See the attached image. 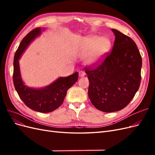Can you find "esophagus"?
Instances as JSON below:
<instances>
[{"instance_id":"esophagus-1","label":"esophagus","mask_w":155,"mask_h":155,"mask_svg":"<svg viewBox=\"0 0 155 155\" xmlns=\"http://www.w3.org/2000/svg\"><path fill=\"white\" fill-rule=\"evenodd\" d=\"M85 73L83 72V71H80L79 72V77H83V76H85Z\"/></svg>"}]
</instances>
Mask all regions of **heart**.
<instances>
[{"label": "heart", "mask_w": 155, "mask_h": 155, "mask_svg": "<svg viewBox=\"0 0 155 155\" xmlns=\"http://www.w3.org/2000/svg\"><path fill=\"white\" fill-rule=\"evenodd\" d=\"M110 47V41L106 37L97 35H88L81 37L76 44L78 55H87L85 62L88 65H95L100 63L105 57Z\"/></svg>", "instance_id": "heart-1"}]
</instances>
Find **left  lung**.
<instances>
[{"label":"left lung","instance_id":"8db88e82","mask_svg":"<svg viewBox=\"0 0 155 155\" xmlns=\"http://www.w3.org/2000/svg\"><path fill=\"white\" fill-rule=\"evenodd\" d=\"M112 51L97 66L85 67L89 81L88 94L92 105L105 112L120 110L138 91L141 81L142 57L134 41L112 29Z\"/></svg>","mask_w":155,"mask_h":155}]
</instances>
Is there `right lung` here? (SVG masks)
Here are the masks:
<instances>
[{"mask_svg":"<svg viewBox=\"0 0 155 155\" xmlns=\"http://www.w3.org/2000/svg\"><path fill=\"white\" fill-rule=\"evenodd\" d=\"M41 33V28H36L21 42L14 56L13 80L18 96L27 107L34 110L46 113L54 111L62 105L68 89L78 81V72L66 78L61 77L43 88H32L25 85L21 76L18 60L27 46Z\"/></svg>","mask_w":155,"mask_h":155,"instance_id":"right-lung-1","label":"right lung"}]
</instances>
